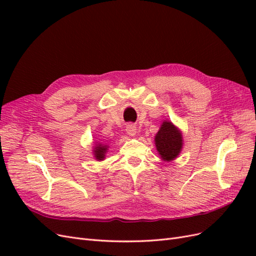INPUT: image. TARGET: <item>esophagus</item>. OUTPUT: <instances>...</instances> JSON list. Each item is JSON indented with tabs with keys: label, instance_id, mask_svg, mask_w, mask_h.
<instances>
[{
	"label": "esophagus",
	"instance_id": "1",
	"mask_svg": "<svg viewBox=\"0 0 256 256\" xmlns=\"http://www.w3.org/2000/svg\"><path fill=\"white\" fill-rule=\"evenodd\" d=\"M126 131L129 136H134L136 134V127L134 125H132V124H129V125H127V127H126Z\"/></svg>",
	"mask_w": 256,
	"mask_h": 256
}]
</instances>
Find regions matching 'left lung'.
Instances as JSON below:
<instances>
[{
	"label": "left lung",
	"mask_w": 256,
	"mask_h": 256,
	"mask_svg": "<svg viewBox=\"0 0 256 256\" xmlns=\"http://www.w3.org/2000/svg\"><path fill=\"white\" fill-rule=\"evenodd\" d=\"M154 144L162 160L172 161L182 152V134L171 122L166 120L154 136Z\"/></svg>",
	"instance_id": "8db88e82"
}]
</instances>
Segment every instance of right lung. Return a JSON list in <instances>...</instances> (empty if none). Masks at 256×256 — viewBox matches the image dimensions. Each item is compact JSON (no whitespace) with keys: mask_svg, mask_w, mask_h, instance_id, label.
<instances>
[{"mask_svg":"<svg viewBox=\"0 0 256 256\" xmlns=\"http://www.w3.org/2000/svg\"><path fill=\"white\" fill-rule=\"evenodd\" d=\"M108 150V145L104 144H97L94 148V157L98 160V161H102L106 157V152Z\"/></svg>","mask_w":256,"mask_h":256,"instance_id":"right-lung-1","label":"right lung"}]
</instances>
